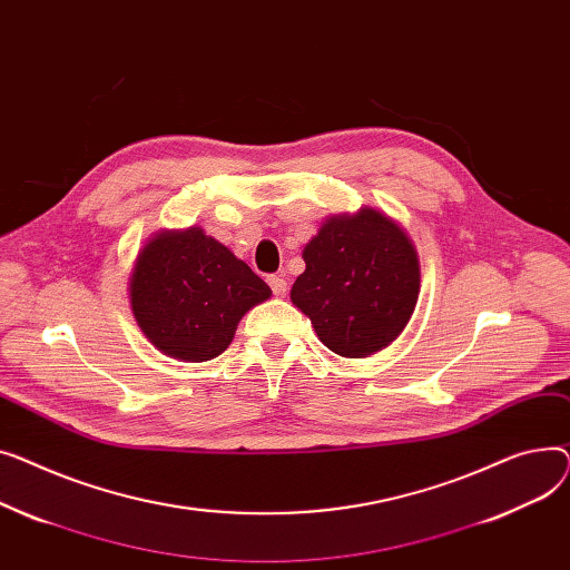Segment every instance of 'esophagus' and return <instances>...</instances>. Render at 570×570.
<instances>
[{"instance_id":"1","label":"esophagus","mask_w":570,"mask_h":570,"mask_svg":"<svg viewBox=\"0 0 570 570\" xmlns=\"http://www.w3.org/2000/svg\"><path fill=\"white\" fill-rule=\"evenodd\" d=\"M269 285L276 296H283L287 292V281L283 276H269Z\"/></svg>"}]
</instances>
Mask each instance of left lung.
Here are the masks:
<instances>
[{
  "label": "left lung",
  "mask_w": 570,
  "mask_h": 570,
  "mask_svg": "<svg viewBox=\"0 0 570 570\" xmlns=\"http://www.w3.org/2000/svg\"><path fill=\"white\" fill-rule=\"evenodd\" d=\"M304 262L289 298L331 352L363 358L403 333L421 272L412 239L393 218L371 207L331 216L306 244Z\"/></svg>",
  "instance_id": "left-lung-1"
}]
</instances>
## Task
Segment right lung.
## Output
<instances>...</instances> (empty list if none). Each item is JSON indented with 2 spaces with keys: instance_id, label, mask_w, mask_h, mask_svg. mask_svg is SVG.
<instances>
[{
  "instance_id": "obj_1",
  "label": "right lung",
  "mask_w": 570,
  "mask_h": 570,
  "mask_svg": "<svg viewBox=\"0 0 570 570\" xmlns=\"http://www.w3.org/2000/svg\"><path fill=\"white\" fill-rule=\"evenodd\" d=\"M130 311L163 354L199 363L227 350L242 317L272 296L250 266L199 227L163 229L138 253Z\"/></svg>"
}]
</instances>
